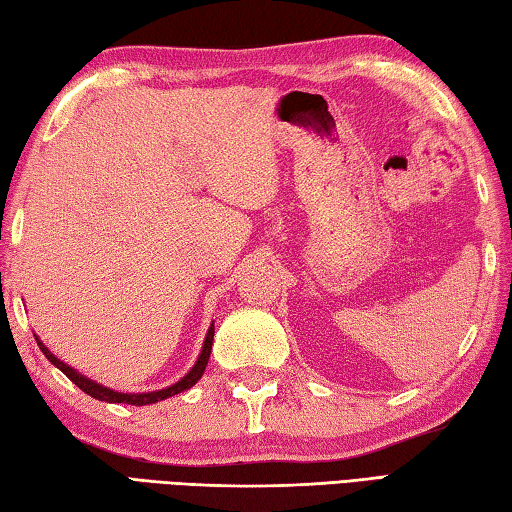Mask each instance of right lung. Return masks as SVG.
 Returning <instances> with one entry per match:
<instances>
[{
	"label": "right lung",
	"instance_id": "right-lung-1",
	"mask_svg": "<svg viewBox=\"0 0 512 512\" xmlns=\"http://www.w3.org/2000/svg\"><path fill=\"white\" fill-rule=\"evenodd\" d=\"M213 337H215V324H210L208 333H206V339H204V346H202V353H199L195 366L190 368L188 373H186L182 379H179V382L170 384V386H166V388H159V390H150V393H122V390H113V388H108V386H104V384H97L95 379H88L86 375L79 373V370H75L73 366L64 364L62 359H57L53 353H50L48 346H44L42 339H39V337L35 335L37 346L42 348V353L46 355L48 362L53 364V366H57L59 370H62V373L70 379V382L82 388L86 395L99 399V402H108V404H130V406L157 404V402H162V399H168V397H173V395L184 393V390H188V388H193V386L199 382V379H202L204 370H206L210 350H213Z\"/></svg>",
	"mask_w": 512,
	"mask_h": 512
}]
</instances>
